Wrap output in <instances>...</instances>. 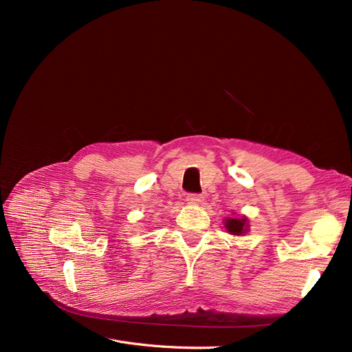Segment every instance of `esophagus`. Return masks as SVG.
<instances>
[{
  "mask_svg": "<svg viewBox=\"0 0 352 352\" xmlns=\"http://www.w3.org/2000/svg\"><path fill=\"white\" fill-rule=\"evenodd\" d=\"M189 204H201L202 199H204V197H202L201 194H188L186 197Z\"/></svg>",
  "mask_w": 352,
  "mask_h": 352,
  "instance_id": "34e87169",
  "label": "esophagus"
}]
</instances>
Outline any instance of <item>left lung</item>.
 Segmentation results:
<instances>
[{
    "mask_svg": "<svg viewBox=\"0 0 352 352\" xmlns=\"http://www.w3.org/2000/svg\"><path fill=\"white\" fill-rule=\"evenodd\" d=\"M248 220L242 217V219H235V217H226L225 219V228L230 233V235H236L241 236L243 233L248 232Z\"/></svg>",
    "mask_w": 352,
    "mask_h": 352,
    "instance_id": "obj_1",
    "label": "left lung"
}]
</instances>
